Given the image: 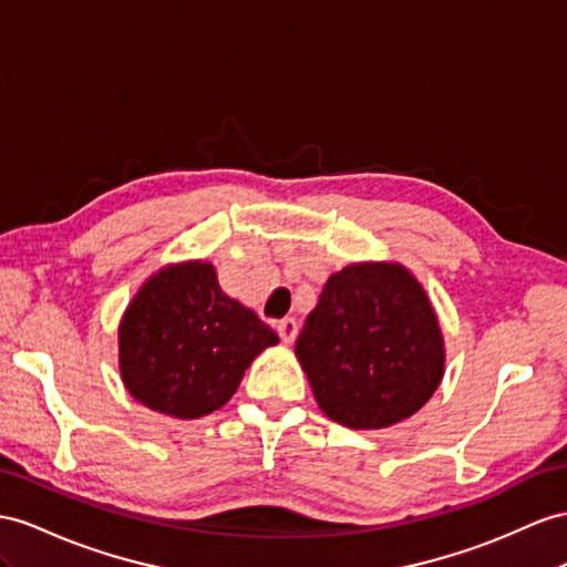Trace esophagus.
<instances>
[{
  "instance_id": "34e87169",
  "label": "esophagus",
  "mask_w": 567,
  "mask_h": 567,
  "mask_svg": "<svg viewBox=\"0 0 567 567\" xmlns=\"http://www.w3.org/2000/svg\"><path fill=\"white\" fill-rule=\"evenodd\" d=\"M275 330H278V336L285 344H292L295 338H297V321L295 318H282V321H278V326H275Z\"/></svg>"
}]
</instances>
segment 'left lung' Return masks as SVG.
Segmentation results:
<instances>
[{
    "instance_id": "8db88e82",
    "label": "left lung",
    "mask_w": 567,
    "mask_h": 567,
    "mask_svg": "<svg viewBox=\"0 0 567 567\" xmlns=\"http://www.w3.org/2000/svg\"><path fill=\"white\" fill-rule=\"evenodd\" d=\"M295 352L318 408L350 429H383L422 410L445 361L422 285L395 264L330 275Z\"/></svg>"
}]
</instances>
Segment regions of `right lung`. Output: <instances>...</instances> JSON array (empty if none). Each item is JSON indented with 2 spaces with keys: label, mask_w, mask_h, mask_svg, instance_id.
<instances>
[{
  "label": "right lung",
  "mask_w": 567,
  "mask_h": 567,
  "mask_svg": "<svg viewBox=\"0 0 567 567\" xmlns=\"http://www.w3.org/2000/svg\"><path fill=\"white\" fill-rule=\"evenodd\" d=\"M275 342L251 309L223 292L210 264L169 266L124 313L122 379L145 408L196 419L223 408L251 359Z\"/></svg>",
  "instance_id": "obj_1"
}]
</instances>
